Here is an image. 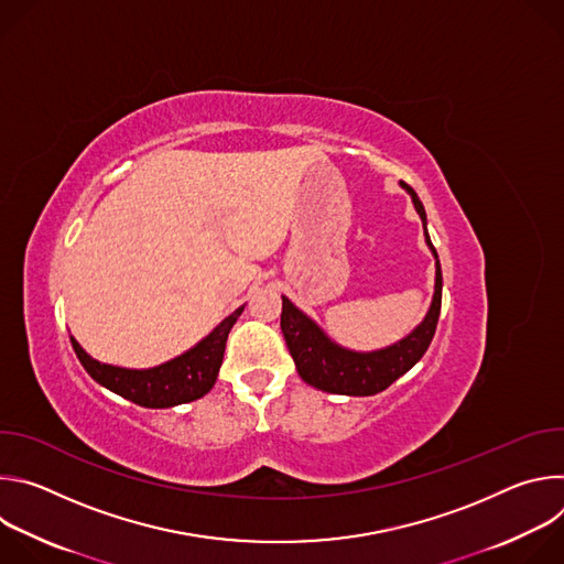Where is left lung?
I'll return each mask as SVG.
<instances>
[{
  "label": "left lung",
  "mask_w": 564,
  "mask_h": 564,
  "mask_svg": "<svg viewBox=\"0 0 564 564\" xmlns=\"http://www.w3.org/2000/svg\"><path fill=\"white\" fill-rule=\"evenodd\" d=\"M399 185L411 194L413 205L424 225L426 246L435 257V292L431 307L422 318V324L415 326L404 339L379 350L357 352L333 341L305 312H301L290 299L283 296L281 330L288 350L294 359L299 377L318 390L350 397L377 394L386 390L392 381H397L401 375H406L424 357L433 341L442 307V268L437 252L431 243V236L426 229V212L420 196L406 183Z\"/></svg>",
  "instance_id": "1"
}]
</instances>
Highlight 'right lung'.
<instances>
[{"mask_svg":"<svg viewBox=\"0 0 564 564\" xmlns=\"http://www.w3.org/2000/svg\"><path fill=\"white\" fill-rule=\"evenodd\" d=\"M243 310L246 305L236 307L194 348L153 368L135 370L102 364L94 359L73 337L70 344L79 364L100 386L144 409H172L200 399L214 388L223 364L227 335Z\"/></svg>","mask_w":564,"mask_h":564,"instance_id":"obj_1","label":"right lung"}]
</instances>
